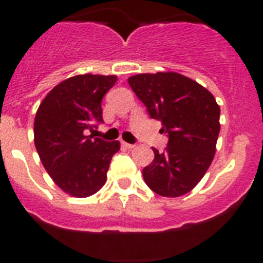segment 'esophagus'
I'll return each mask as SVG.
<instances>
[{
    "mask_svg": "<svg viewBox=\"0 0 263 263\" xmlns=\"http://www.w3.org/2000/svg\"><path fill=\"white\" fill-rule=\"evenodd\" d=\"M122 146H124V147H126V148H133L134 147V145H132V143H127V142H124V141H122Z\"/></svg>",
    "mask_w": 263,
    "mask_h": 263,
    "instance_id": "1",
    "label": "esophagus"
}]
</instances>
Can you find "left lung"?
<instances>
[{
  "label": "left lung",
  "instance_id": "obj_1",
  "mask_svg": "<svg viewBox=\"0 0 263 263\" xmlns=\"http://www.w3.org/2000/svg\"><path fill=\"white\" fill-rule=\"evenodd\" d=\"M129 85L168 134L163 153L143 168V179L155 194L178 197L188 194L205 175L220 133V106L210 90L176 72L139 73Z\"/></svg>",
  "mask_w": 263,
  "mask_h": 263
}]
</instances>
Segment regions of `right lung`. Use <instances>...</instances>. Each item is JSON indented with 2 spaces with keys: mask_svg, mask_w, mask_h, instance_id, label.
Listing matches in <instances>:
<instances>
[{
  "mask_svg": "<svg viewBox=\"0 0 263 263\" xmlns=\"http://www.w3.org/2000/svg\"><path fill=\"white\" fill-rule=\"evenodd\" d=\"M117 81L115 75H76L43 99L34 120V143L53 183L73 197L96 194L106 182L120 142L88 136L103 122L101 101Z\"/></svg>",
  "mask_w": 263,
  "mask_h": 263,
  "instance_id": "obj_1",
  "label": "right lung"
}]
</instances>
